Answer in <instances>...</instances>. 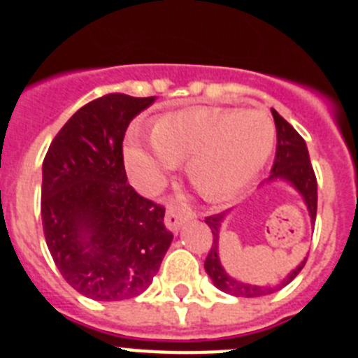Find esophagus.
<instances>
[{"label":"esophagus","mask_w":358,"mask_h":358,"mask_svg":"<svg viewBox=\"0 0 358 358\" xmlns=\"http://www.w3.org/2000/svg\"><path fill=\"white\" fill-rule=\"evenodd\" d=\"M185 220H186V215L173 206H170L169 210H166V215H164V224H166V227H169L170 231H173V233L179 231V227L182 226Z\"/></svg>","instance_id":"34e87169"}]
</instances>
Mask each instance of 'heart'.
Returning <instances> with one entry per match:
<instances>
[{
  "instance_id": "b5f03b06",
  "label": "heart",
  "mask_w": 358,
  "mask_h": 358,
  "mask_svg": "<svg viewBox=\"0 0 358 358\" xmlns=\"http://www.w3.org/2000/svg\"><path fill=\"white\" fill-rule=\"evenodd\" d=\"M145 145L131 140L125 163L136 185L156 189L177 163L188 161V177L208 201L236 197L271 159L276 125L262 109L194 107L163 115Z\"/></svg>"
}]
</instances>
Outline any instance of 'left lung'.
<instances>
[{
  "label": "left lung",
  "instance_id": "8db88e82",
  "mask_svg": "<svg viewBox=\"0 0 358 358\" xmlns=\"http://www.w3.org/2000/svg\"><path fill=\"white\" fill-rule=\"evenodd\" d=\"M273 116L274 123H276L278 145L276 157H274V164L273 170H271V176H268V181L283 179L290 186H294L297 189V194L301 195L303 201H305L310 218L314 222L315 213H317V179H315L314 169H312V163H310L308 148H306L305 140L297 134L296 129L285 118H281L274 109ZM224 217H226L224 211L222 213L206 217V224L210 226L211 233H213V243H211V249L206 256V262H204V268H206L208 276L211 278L213 285L218 290H222V292L236 297L267 296V294H273L276 290L283 289L285 285H289L290 281L301 273V268L306 264V258L294 268L285 280L281 281L280 285L274 287H260L252 285V283H243V281L229 276L224 271L222 264H220V258H218V229H220V224H222Z\"/></svg>",
  "mask_w": 358,
  "mask_h": 358
}]
</instances>
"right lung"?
Listing matches in <instances>:
<instances>
[{"mask_svg":"<svg viewBox=\"0 0 358 358\" xmlns=\"http://www.w3.org/2000/svg\"><path fill=\"white\" fill-rule=\"evenodd\" d=\"M154 100L110 93L85 103L43 161L46 245L62 278L96 301L145 292L173 238L164 208L129 185L123 164L129 123Z\"/></svg>","mask_w":358,"mask_h":358,"instance_id":"add662e5","label":"right lung"}]
</instances>
